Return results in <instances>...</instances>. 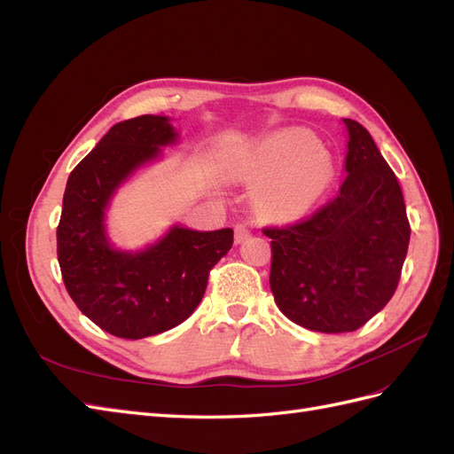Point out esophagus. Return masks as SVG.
Listing matches in <instances>:
<instances>
[{
	"instance_id": "34e87169",
	"label": "esophagus",
	"mask_w": 454,
	"mask_h": 454,
	"mask_svg": "<svg viewBox=\"0 0 454 454\" xmlns=\"http://www.w3.org/2000/svg\"><path fill=\"white\" fill-rule=\"evenodd\" d=\"M248 237H250L248 227H246V225H237L235 227V244H242Z\"/></svg>"
}]
</instances>
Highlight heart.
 Segmentation results:
<instances>
[{
	"mask_svg": "<svg viewBox=\"0 0 454 454\" xmlns=\"http://www.w3.org/2000/svg\"><path fill=\"white\" fill-rule=\"evenodd\" d=\"M242 182L259 184L254 206L272 222H295L318 202L335 176L327 149L303 129H282L257 140L232 168Z\"/></svg>",
	"mask_w": 454,
	"mask_h": 454,
	"instance_id": "obj_1",
	"label": "heart"
}]
</instances>
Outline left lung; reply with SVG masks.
<instances>
[{
  "label": "left lung",
  "instance_id": "8db88e82",
  "mask_svg": "<svg viewBox=\"0 0 454 454\" xmlns=\"http://www.w3.org/2000/svg\"><path fill=\"white\" fill-rule=\"evenodd\" d=\"M342 122L347 177L337 197L305 222L265 229L274 301L292 322L320 333L354 332L387 307L411 237L395 174L360 122Z\"/></svg>",
  "mask_w": 454,
  "mask_h": 454
}]
</instances>
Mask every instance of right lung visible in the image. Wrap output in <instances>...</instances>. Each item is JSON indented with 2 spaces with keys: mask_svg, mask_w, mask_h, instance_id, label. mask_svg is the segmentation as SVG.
I'll return each mask as SVG.
<instances>
[{
  "mask_svg": "<svg viewBox=\"0 0 454 454\" xmlns=\"http://www.w3.org/2000/svg\"><path fill=\"white\" fill-rule=\"evenodd\" d=\"M177 140L170 117L121 121L67 177L57 231L66 290L89 320L121 339L159 335L187 320L212 267L232 246V229L180 223L142 250H121L109 240L106 214L117 191Z\"/></svg>",
  "mask_w": 454,
  "mask_h": 454,
  "instance_id": "obj_1",
  "label": "right lung"
}]
</instances>
